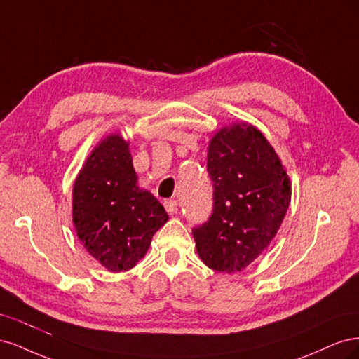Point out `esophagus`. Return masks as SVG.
I'll return each instance as SVG.
<instances>
[{
  "label": "esophagus",
  "mask_w": 359,
  "mask_h": 359,
  "mask_svg": "<svg viewBox=\"0 0 359 359\" xmlns=\"http://www.w3.org/2000/svg\"><path fill=\"white\" fill-rule=\"evenodd\" d=\"M165 208L169 214H177L178 211V202L177 201H172V199H168L165 201Z\"/></svg>",
  "instance_id": "34e87169"
}]
</instances>
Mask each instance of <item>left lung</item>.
<instances>
[{"label":"left lung","mask_w":359,"mask_h":359,"mask_svg":"<svg viewBox=\"0 0 359 359\" xmlns=\"http://www.w3.org/2000/svg\"><path fill=\"white\" fill-rule=\"evenodd\" d=\"M206 170L214 205L208 222L194 227L198 255L219 273L253 262L280 229L290 203V181L274 148L252 124L217 132Z\"/></svg>","instance_id":"8db88e82"}]
</instances>
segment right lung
<instances>
[{"label": "right lung", "instance_id": "add662e5", "mask_svg": "<svg viewBox=\"0 0 359 359\" xmlns=\"http://www.w3.org/2000/svg\"><path fill=\"white\" fill-rule=\"evenodd\" d=\"M168 220L163 205L137 187L128 142L106 136L73 186V223L86 252L111 273L128 271Z\"/></svg>", "mask_w": 359, "mask_h": 359}]
</instances>
